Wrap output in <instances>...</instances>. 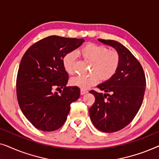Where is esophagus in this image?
I'll return each mask as SVG.
<instances>
[{"label":"esophagus","instance_id":"1","mask_svg":"<svg viewBox=\"0 0 159 159\" xmlns=\"http://www.w3.org/2000/svg\"><path fill=\"white\" fill-rule=\"evenodd\" d=\"M88 91L87 90H84V89H81V90H80V93H81V95H84L85 93H88Z\"/></svg>","mask_w":159,"mask_h":159}]
</instances>
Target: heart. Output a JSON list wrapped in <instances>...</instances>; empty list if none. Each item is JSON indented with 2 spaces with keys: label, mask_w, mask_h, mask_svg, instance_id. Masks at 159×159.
Segmentation results:
<instances>
[{
  "label": "heart",
  "mask_w": 159,
  "mask_h": 159,
  "mask_svg": "<svg viewBox=\"0 0 159 159\" xmlns=\"http://www.w3.org/2000/svg\"><path fill=\"white\" fill-rule=\"evenodd\" d=\"M84 60L92 63L88 76H76L70 80L71 85L82 89H88L102 80L111 78L118 70L120 56L115 49H108L104 45L88 43L84 44L77 52ZM62 64L65 71L73 75L75 70V53L69 52L63 56Z\"/></svg>",
  "instance_id": "1"
}]
</instances>
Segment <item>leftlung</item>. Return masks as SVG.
I'll return each mask as SVG.
<instances>
[{"instance_id":"8db88e82","label":"left lung","mask_w":159,"mask_h":159,"mask_svg":"<svg viewBox=\"0 0 159 159\" xmlns=\"http://www.w3.org/2000/svg\"><path fill=\"white\" fill-rule=\"evenodd\" d=\"M118 51L120 63L113 77L97 88L105 92L90 90L95 103L89 108L93 125L103 132H114L123 129L133 120L144 98L146 80L140 63L120 43L98 39Z\"/></svg>"}]
</instances>
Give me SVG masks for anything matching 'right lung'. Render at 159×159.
Masks as SVG:
<instances>
[{
	"mask_svg": "<svg viewBox=\"0 0 159 159\" xmlns=\"http://www.w3.org/2000/svg\"><path fill=\"white\" fill-rule=\"evenodd\" d=\"M83 42V39L48 36L24 54L17 74L16 96L21 111L37 129H59L66 120L70 104L80 98L78 87H66L69 75L62 58ZM54 88L63 90L58 94L53 93Z\"/></svg>",
	"mask_w": 159,
	"mask_h": 159,
	"instance_id": "right-lung-1",
	"label": "right lung"
}]
</instances>
